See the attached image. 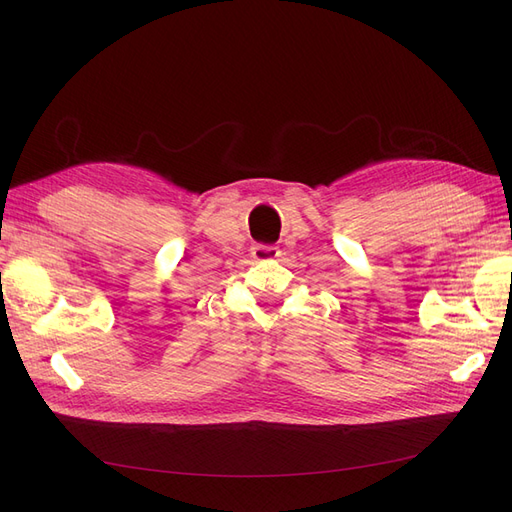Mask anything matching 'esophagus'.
I'll return each instance as SVG.
<instances>
[{
    "label": "esophagus",
    "instance_id": "obj_1",
    "mask_svg": "<svg viewBox=\"0 0 512 512\" xmlns=\"http://www.w3.org/2000/svg\"><path fill=\"white\" fill-rule=\"evenodd\" d=\"M277 256H280V250H277L275 245H254L252 247V258L258 260V262H269V260H275Z\"/></svg>",
    "mask_w": 512,
    "mask_h": 512
}]
</instances>
